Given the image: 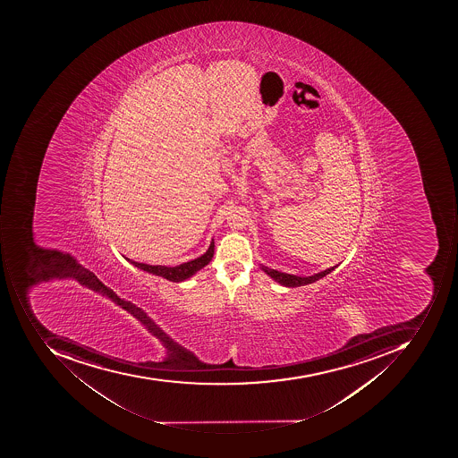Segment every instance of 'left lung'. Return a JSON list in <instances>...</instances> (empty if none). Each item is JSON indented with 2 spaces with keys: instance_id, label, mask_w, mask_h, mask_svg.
<instances>
[{
  "instance_id": "8db88e82",
  "label": "left lung",
  "mask_w": 458,
  "mask_h": 458,
  "mask_svg": "<svg viewBox=\"0 0 458 458\" xmlns=\"http://www.w3.org/2000/svg\"><path fill=\"white\" fill-rule=\"evenodd\" d=\"M260 268L266 272L267 276H271L274 281L278 282L282 286L286 287H299L305 286V284H314V282L319 281L323 276H327L330 272L335 271L337 266L332 267V268L325 269V271L318 272L314 276H293V274H286V272L278 271V269L268 268V267L261 266Z\"/></svg>"
}]
</instances>
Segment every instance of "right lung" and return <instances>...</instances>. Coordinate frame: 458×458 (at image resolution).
Returning <instances> with one entry per match:
<instances>
[{"instance_id": "obj_1", "label": "right lung", "mask_w": 458, "mask_h": 458, "mask_svg": "<svg viewBox=\"0 0 458 458\" xmlns=\"http://www.w3.org/2000/svg\"><path fill=\"white\" fill-rule=\"evenodd\" d=\"M213 254H215V241L212 240L209 248L202 256L194 259V260L187 261V263L180 264L177 267L151 266V264L138 263V261L131 260L128 258L123 259L128 263H131V266L141 269V271L148 272V274H153V276H162V278L168 279L171 282H182L191 278L199 269L208 266L213 259Z\"/></svg>"}]
</instances>
